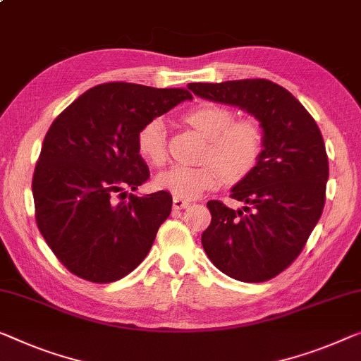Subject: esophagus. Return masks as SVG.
Wrapping results in <instances>:
<instances>
[{
	"label": "esophagus",
	"instance_id": "34e87169",
	"mask_svg": "<svg viewBox=\"0 0 361 361\" xmlns=\"http://www.w3.org/2000/svg\"><path fill=\"white\" fill-rule=\"evenodd\" d=\"M191 206V201H188V199H181V197H173V207L175 209H186Z\"/></svg>",
	"mask_w": 361,
	"mask_h": 361
}]
</instances>
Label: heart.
Masks as SVG:
<instances>
[{
  "label": "heart",
  "mask_w": 361,
  "mask_h": 361,
  "mask_svg": "<svg viewBox=\"0 0 361 361\" xmlns=\"http://www.w3.org/2000/svg\"><path fill=\"white\" fill-rule=\"evenodd\" d=\"M233 111L204 102L185 113V121L207 139L202 152L206 164L175 165L160 171L154 185L181 199H196L219 185L222 176L230 183L248 176L261 159L262 131L252 120L233 121ZM137 154L147 164L160 166L166 160V129L160 118L147 121L136 137Z\"/></svg>",
  "instance_id": "heart-1"
}]
</instances>
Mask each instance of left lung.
<instances>
[{"label":"left lung","instance_id":"left-lung-1","mask_svg":"<svg viewBox=\"0 0 361 361\" xmlns=\"http://www.w3.org/2000/svg\"><path fill=\"white\" fill-rule=\"evenodd\" d=\"M201 99L248 111L262 129L255 170L232 188L245 204L209 201L211 225L202 248L212 264L241 282H264L297 259L324 209L329 178L326 146L313 116L272 80L188 84Z\"/></svg>","mask_w":361,"mask_h":361}]
</instances>
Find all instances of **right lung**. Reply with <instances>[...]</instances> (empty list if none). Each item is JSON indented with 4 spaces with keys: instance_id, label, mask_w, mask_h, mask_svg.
I'll return each mask as SVG.
<instances>
[{
    "instance_id": "1",
    "label": "right lung",
    "mask_w": 361,
    "mask_h": 361,
    "mask_svg": "<svg viewBox=\"0 0 361 361\" xmlns=\"http://www.w3.org/2000/svg\"><path fill=\"white\" fill-rule=\"evenodd\" d=\"M192 97L186 89L100 84L51 123L35 165V220L74 276L95 283L134 271L171 212L166 191L136 196L149 178L136 137L147 121Z\"/></svg>"
}]
</instances>
